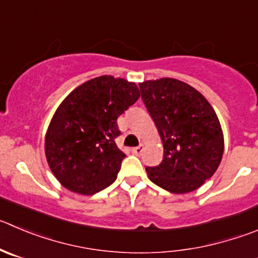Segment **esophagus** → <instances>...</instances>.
<instances>
[{"label":"esophagus","instance_id":"1","mask_svg":"<svg viewBox=\"0 0 258 258\" xmlns=\"http://www.w3.org/2000/svg\"><path fill=\"white\" fill-rule=\"evenodd\" d=\"M143 149H144V147L141 144V146H138V147H136V148L132 149V152H133L134 154H137V156H139V154H142Z\"/></svg>","mask_w":258,"mask_h":258}]
</instances>
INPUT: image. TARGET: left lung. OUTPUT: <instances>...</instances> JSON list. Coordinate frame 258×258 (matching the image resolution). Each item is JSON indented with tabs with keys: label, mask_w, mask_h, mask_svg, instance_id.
Returning <instances> with one entry per match:
<instances>
[{
	"label": "left lung",
	"mask_w": 258,
	"mask_h": 258,
	"mask_svg": "<svg viewBox=\"0 0 258 258\" xmlns=\"http://www.w3.org/2000/svg\"><path fill=\"white\" fill-rule=\"evenodd\" d=\"M142 100L163 144V159L146 171L152 182L173 194L200 187L215 173L224 152L219 119L203 95L182 81L139 83Z\"/></svg>",
	"instance_id": "1"
}]
</instances>
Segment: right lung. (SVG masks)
I'll list each match as a JSON object with an SVG mask.
<instances>
[{
	"mask_svg": "<svg viewBox=\"0 0 258 258\" xmlns=\"http://www.w3.org/2000/svg\"><path fill=\"white\" fill-rule=\"evenodd\" d=\"M138 99L134 82L100 76L63 100L46 131L45 156L66 188L94 195L116 180L125 157L115 143L116 120Z\"/></svg>",
	"mask_w": 258,
	"mask_h": 258,
	"instance_id": "add662e5",
	"label": "right lung"
}]
</instances>
